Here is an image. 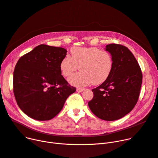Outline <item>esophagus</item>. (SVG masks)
<instances>
[{
  "mask_svg": "<svg viewBox=\"0 0 158 158\" xmlns=\"http://www.w3.org/2000/svg\"><path fill=\"white\" fill-rule=\"evenodd\" d=\"M85 88H77V92H82V91H83L84 90H85Z\"/></svg>",
  "mask_w": 158,
  "mask_h": 158,
  "instance_id": "obj_1",
  "label": "esophagus"
}]
</instances>
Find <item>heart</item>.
<instances>
[{"instance_id":"heart-1","label":"heart","mask_w":158,"mask_h":158,"mask_svg":"<svg viewBox=\"0 0 158 158\" xmlns=\"http://www.w3.org/2000/svg\"><path fill=\"white\" fill-rule=\"evenodd\" d=\"M71 56L67 55L61 60V74L69 77L80 67L81 72L70 76L69 82L76 86L92 83L98 85L109 77L114 67L113 57L107 50L97 47H73Z\"/></svg>"}]
</instances>
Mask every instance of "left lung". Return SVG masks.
I'll return each mask as SVG.
<instances>
[{
	"instance_id": "1",
	"label": "left lung",
	"mask_w": 158,
	"mask_h": 158,
	"mask_svg": "<svg viewBox=\"0 0 158 158\" xmlns=\"http://www.w3.org/2000/svg\"><path fill=\"white\" fill-rule=\"evenodd\" d=\"M113 57L114 67L109 77L92 89L93 98L88 102L91 112L101 119L115 121L132 110L137 103L142 73L137 60L124 46H106Z\"/></svg>"
}]
</instances>
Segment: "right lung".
<instances>
[{
  "instance_id": "1",
  "label": "right lung",
  "mask_w": 158,
  "mask_h": 158,
  "mask_svg": "<svg viewBox=\"0 0 158 158\" xmlns=\"http://www.w3.org/2000/svg\"><path fill=\"white\" fill-rule=\"evenodd\" d=\"M67 52L63 48L40 44L18 60L13 72V93L18 106L30 118L52 119L76 91L60 69Z\"/></svg>"
}]
</instances>
